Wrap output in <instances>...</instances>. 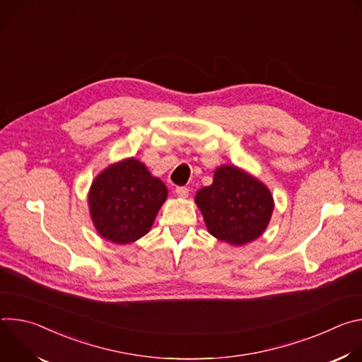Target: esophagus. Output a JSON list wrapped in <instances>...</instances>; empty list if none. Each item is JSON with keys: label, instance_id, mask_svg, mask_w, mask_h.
Masks as SVG:
<instances>
[{"label": "esophagus", "instance_id": "1", "mask_svg": "<svg viewBox=\"0 0 362 362\" xmlns=\"http://www.w3.org/2000/svg\"><path fill=\"white\" fill-rule=\"evenodd\" d=\"M176 194H177L179 197H182V199H186V197L189 196V189H187V187H183V186L176 187Z\"/></svg>", "mask_w": 362, "mask_h": 362}]
</instances>
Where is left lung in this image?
Instances as JSON below:
<instances>
[{
  "label": "left lung",
  "mask_w": 362,
  "mask_h": 362,
  "mask_svg": "<svg viewBox=\"0 0 362 362\" xmlns=\"http://www.w3.org/2000/svg\"><path fill=\"white\" fill-rule=\"evenodd\" d=\"M194 202L208 232L235 246L262 236L275 208L268 186L233 165L219 166L214 183L197 190Z\"/></svg>",
  "instance_id": "left-lung-1"
}]
</instances>
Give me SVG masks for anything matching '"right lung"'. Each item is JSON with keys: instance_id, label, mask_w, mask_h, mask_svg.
<instances>
[{"instance_id": "right-lung-1", "label": "right lung", "mask_w": 362, "mask_h": 362, "mask_svg": "<svg viewBox=\"0 0 362 362\" xmlns=\"http://www.w3.org/2000/svg\"><path fill=\"white\" fill-rule=\"evenodd\" d=\"M166 199V185L140 160L127 158L94 177L88 190V209L101 238L126 245L150 230Z\"/></svg>"}]
</instances>
